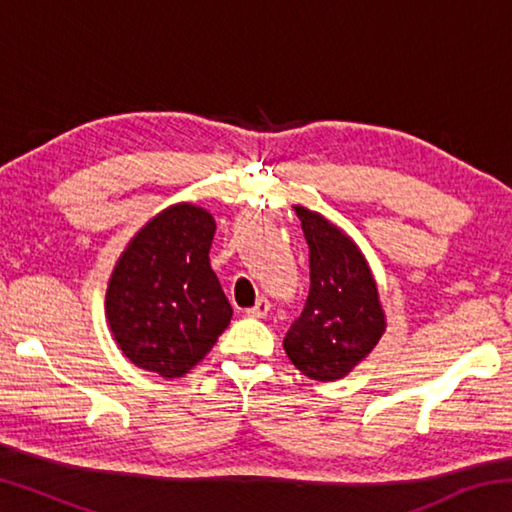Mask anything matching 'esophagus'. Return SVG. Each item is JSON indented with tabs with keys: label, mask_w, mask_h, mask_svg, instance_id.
I'll return each instance as SVG.
<instances>
[{
	"label": "esophagus",
	"mask_w": 512,
	"mask_h": 512,
	"mask_svg": "<svg viewBox=\"0 0 512 512\" xmlns=\"http://www.w3.org/2000/svg\"><path fill=\"white\" fill-rule=\"evenodd\" d=\"M268 309H271V305H268V300L266 298H259L253 307L246 309V314L250 318H264L268 314Z\"/></svg>",
	"instance_id": "34e87169"
}]
</instances>
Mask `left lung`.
I'll use <instances>...</instances> for the list:
<instances>
[{"mask_svg":"<svg viewBox=\"0 0 512 512\" xmlns=\"http://www.w3.org/2000/svg\"><path fill=\"white\" fill-rule=\"evenodd\" d=\"M309 246V298L284 336L302 375L336 381L368 357L386 332L377 282L352 237L323 214L293 205Z\"/></svg>","mask_w":512,"mask_h":512,"instance_id":"8db88e82","label":"left lung"}]
</instances>
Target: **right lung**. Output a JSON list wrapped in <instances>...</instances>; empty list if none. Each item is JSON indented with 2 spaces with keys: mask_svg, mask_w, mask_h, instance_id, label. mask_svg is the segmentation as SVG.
Segmentation results:
<instances>
[{
  "mask_svg": "<svg viewBox=\"0 0 512 512\" xmlns=\"http://www.w3.org/2000/svg\"><path fill=\"white\" fill-rule=\"evenodd\" d=\"M216 223L192 203L146 221L112 268L106 318L117 348L137 368L183 377L230 325L232 307L210 266Z\"/></svg>",
  "mask_w": 512,
  "mask_h": 512,
  "instance_id": "add662e5",
  "label": "right lung"
}]
</instances>
